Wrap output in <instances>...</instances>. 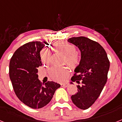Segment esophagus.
<instances>
[{"label": "esophagus", "instance_id": "obj_1", "mask_svg": "<svg viewBox=\"0 0 122 122\" xmlns=\"http://www.w3.org/2000/svg\"><path fill=\"white\" fill-rule=\"evenodd\" d=\"M60 85L62 87H68L69 84L68 83H62V84H60Z\"/></svg>", "mask_w": 122, "mask_h": 122}]
</instances>
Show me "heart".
<instances>
[{
  "mask_svg": "<svg viewBox=\"0 0 122 122\" xmlns=\"http://www.w3.org/2000/svg\"><path fill=\"white\" fill-rule=\"evenodd\" d=\"M56 49L66 55V62L70 66H73L79 62V57L76 54V48L73 45L65 42H59L56 43ZM40 57L42 62L49 63L50 60V51L48 48H45L41 51ZM50 76L53 80L58 82H63L66 79L68 76L67 70L64 68H52L50 70Z\"/></svg>",
  "mask_w": 122,
  "mask_h": 122,
  "instance_id": "obj_1",
  "label": "heart"
}]
</instances>
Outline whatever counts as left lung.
Wrapping results in <instances>:
<instances>
[{
  "label": "left lung",
  "mask_w": 122,
  "mask_h": 122,
  "mask_svg": "<svg viewBox=\"0 0 122 122\" xmlns=\"http://www.w3.org/2000/svg\"><path fill=\"white\" fill-rule=\"evenodd\" d=\"M68 41L81 52L79 64L71 79L81 85L77 86L78 92L71 98L78 108L87 109L97 100L107 82L109 60L104 48L88 38L72 37Z\"/></svg>",
  "instance_id": "obj_1"
}]
</instances>
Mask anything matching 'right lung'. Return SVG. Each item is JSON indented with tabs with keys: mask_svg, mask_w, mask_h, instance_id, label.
Masks as SVG:
<instances>
[{
	"mask_svg": "<svg viewBox=\"0 0 122 122\" xmlns=\"http://www.w3.org/2000/svg\"><path fill=\"white\" fill-rule=\"evenodd\" d=\"M46 42L32 41L22 45L11 58L9 75L14 91L24 104L40 109L48 104L60 85L48 81L43 86L38 79V68L41 66L40 51Z\"/></svg>",
	"mask_w": 122,
	"mask_h": 122,
	"instance_id": "right-lung-1",
	"label": "right lung"
}]
</instances>
